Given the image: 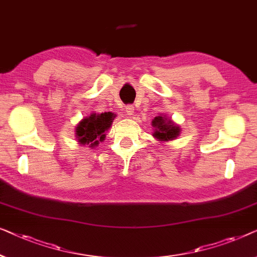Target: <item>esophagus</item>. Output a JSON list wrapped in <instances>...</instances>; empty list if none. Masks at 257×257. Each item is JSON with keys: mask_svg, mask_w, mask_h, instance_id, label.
<instances>
[{"mask_svg": "<svg viewBox=\"0 0 257 257\" xmlns=\"http://www.w3.org/2000/svg\"><path fill=\"white\" fill-rule=\"evenodd\" d=\"M134 110H135V109H134L133 104H129V106L125 107V111H127L128 115H133L134 114Z\"/></svg>", "mask_w": 257, "mask_h": 257, "instance_id": "34e87169", "label": "esophagus"}]
</instances>
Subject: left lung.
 Returning <instances> with one entry per match:
<instances>
[{
    "instance_id": "left-lung-1",
    "label": "left lung",
    "mask_w": 257,
    "mask_h": 257,
    "mask_svg": "<svg viewBox=\"0 0 257 257\" xmlns=\"http://www.w3.org/2000/svg\"><path fill=\"white\" fill-rule=\"evenodd\" d=\"M155 128L154 136L161 141H170L176 139L179 134V127H176L168 118L157 116L153 120Z\"/></svg>"
}]
</instances>
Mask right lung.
I'll return each mask as SVG.
<instances>
[{"mask_svg":"<svg viewBox=\"0 0 257 257\" xmlns=\"http://www.w3.org/2000/svg\"><path fill=\"white\" fill-rule=\"evenodd\" d=\"M115 115L110 111L101 114H91L82 120L77 127V139L80 144H88L93 148L104 140V133L110 127Z\"/></svg>","mask_w":257,"mask_h":257,"instance_id":"obj_1","label":"right lung"}]
</instances>
